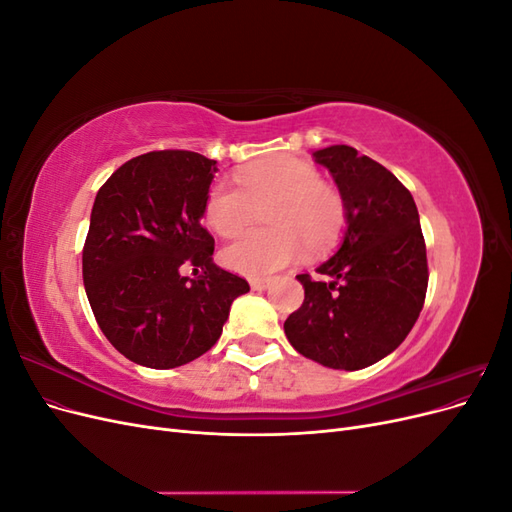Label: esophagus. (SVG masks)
<instances>
[{"instance_id":"34e87169","label":"esophagus","mask_w":512,"mask_h":512,"mask_svg":"<svg viewBox=\"0 0 512 512\" xmlns=\"http://www.w3.org/2000/svg\"><path fill=\"white\" fill-rule=\"evenodd\" d=\"M250 286H252V290L262 292V290L269 288V280H250Z\"/></svg>"}]
</instances>
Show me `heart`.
I'll return each instance as SVG.
<instances>
[{"instance_id":"b5f03b06","label":"heart","mask_w":512,"mask_h":512,"mask_svg":"<svg viewBox=\"0 0 512 512\" xmlns=\"http://www.w3.org/2000/svg\"><path fill=\"white\" fill-rule=\"evenodd\" d=\"M241 190L228 181L211 185L205 200V224L230 237L250 218L252 203L273 200L267 224L273 228L243 232L222 250V262L250 280H265L331 245L346 224L344 198L320 173L299 158L280 156L245 168L237 177Z\"/></svg>"}]
</instances>
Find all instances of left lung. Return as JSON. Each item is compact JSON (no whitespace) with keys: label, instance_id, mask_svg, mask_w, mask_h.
Segmentation results:
<instances>
[{"label":"left lung","instance_id":"8db88e82","mask_svg":"<svg viewBox=\"0 0 512 512\" xmlns=\"http://www.w3.org/2000/svg\"><path fill=\"white\" fill-rule=\"evenodd\" d=\"M333 175L346 205L337 252L297 275L303 305L284 333L299 354L324 367L356 371L391 354L421 314L427 292V252L412 194L376 160L348 145L314 151Z\"/></svg>","mask_w":512,"mask_h":512}]
</instances>
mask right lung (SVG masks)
Segmentation results:
<instances>
[{
  "label": "right lung",
  "mask_w": 512,
  "mask_h": 512,
  "mask_svg": "<svg viewBox=\"0 0 512 512\" xmlns=\"http://www.w3.org/2000/svg\"><path fill=\"white\" fill-rule=\"evenodd\" d=\"M218 162L194 151L132 158L102 185L83 247V282L98 327L126 359L170 369L218 342L230 305L250 292L213 262L200 220ZM185 261L204 269L185 278Z\"/></svg>",
  "instance_id": "obj_1"
}]
</instances>
